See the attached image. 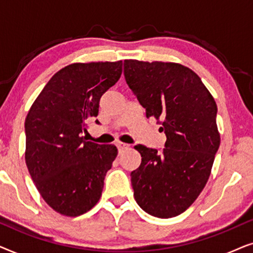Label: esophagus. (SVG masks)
Instances as JSON below:
<instances>
[{"instance_id": "1", "label": "esophagus", "mask_w": 253, "mask_h": 253, "mask_svg": "<svg viewBox=\"0 0 253 253\" xmlns=\"http://www.w3.org/2000/svg\"><path fill=\"white\" fill-rule=\"evenodd\" d=\"M116 146H117V148H119V151L121 152V151L126 150V148L129 147V145H127V144H124V143H117V144H116Z\"/></svg>"}]
</instances>
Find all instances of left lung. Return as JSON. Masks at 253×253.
Wrapping results in <instances>:
<instances>
[{
	"mask_svg": "<svg viewBox=\"0 0 253 253\" xmlns=\"http://www.w3.org/2000/svg\"><path fill=\"white\" fill-rule=\"evenodd\" d=\"M124 77L146 117L165 131L162 152L137 145L141 164L131 172L138 205L168 219L184 212L205 188L220 146L215 100L199 76L172 62L124 60Z\"/></svg>",
	"mask_w": 253,
	"mask_h": 253,
	"instance_id": "1",
	"label": "left lung"
}]
</instances>
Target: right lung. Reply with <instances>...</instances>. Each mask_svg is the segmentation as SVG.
Here are the masks:
<instances>
[{"label": "right lung", "instance_id": "1", "mask_svg": "<svg viewBox=\"0 0 253 253\" xmlns=\"http://www.w3.org/2000/svg\"><path fill=\"white\" fill-rule=\"evenodd\" d=\"M121 75L122 61L69 64L50 78L27 114V169L44 202L62 215H82L101 197L117 148L86 141L82 133Z\"/></svg>", "mask_w": 253, "mask_h": 253}]
</instances>
